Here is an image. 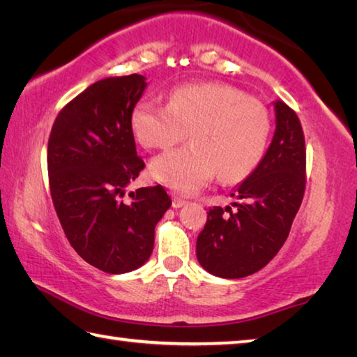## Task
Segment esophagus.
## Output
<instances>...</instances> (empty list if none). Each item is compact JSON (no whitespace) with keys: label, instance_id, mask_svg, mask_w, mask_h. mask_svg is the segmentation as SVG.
<instances>
[{"label":"esophagus","instance_id":"obj_1","mask_svg":"<svg viewBox=\"0 0 357 357\" xmlns=\"http://www.w3.org/2000/svg\"><path fill=\"white\" fill-rule=\"evenodd\" d=\"M185 204V202L183 200V198H179V197H173V202H172V206L174 208V209H179V208H183Z\"/></svg>","mask_w":357,"mask_h":357}]
</instances>
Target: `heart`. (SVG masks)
I'll return each instance as SVG.
<instances>
[{"instance_id": "1", "label": "heart", "mask_w": 357, "mask_h": 357, "mask_svg": "<svg viewBox=\"0 0 357 357\" xmlns=\"http://www.w3.org/2000/svg\"><path fill=\"white\" fill-rule=\"evenodd\" d=\"M130 128L148 149L172 148L189 132L190 146L154 157L149 174L168 189L193 195L214 173L223 183L249 176L264 154L271 121L268 108L241 89L197 83L173 89L168 105L138 102Z\"/></svg>"}]
</instances>
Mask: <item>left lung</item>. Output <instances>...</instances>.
Listing matches in <instances>:
<instances>
[{
  "label": "left lung",
  "instance_id": "1",
  "mask_svg": "<svg viewBox=\"0 0 357 357\" xmlns=\"http://www.w3.org/2000/svg\"><path fill=\"white\" fill-rule=\"evenodd\" d=\"M275 130L263 159L231 197L236 203L209 209L197 239L203 269L222 279H243L263 269L289 234L305 190V142L299 118L274 100Z\"/></svg>",
  "mask_w": 357,
  "mask_h": 357
}]
</instances>
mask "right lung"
I'll use <instances>...</instances> for the list:
<instances>
[{
	"label": "right lung",
	"instance_id": "1",
	"mask_svg": "<svg viewBox=\"0 0 357 357\" xmlns=\"http://www.w3.org/2000/svg\"><path fill=\"white\" fill-rule=\"evenodd\" d=\"M146 77H107L66 105L47 149L52 200L70 245L84 261L108 274L135 271L148 261L154 228L170 197L162 185L123 197L144 162L137 155L130 114Z\"/></svg>",
	"mask_w": 357,
	"mask_h": 357
}]
</instances>
